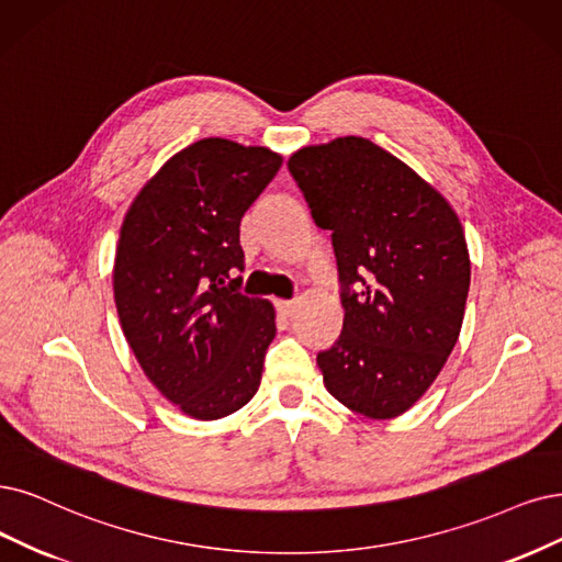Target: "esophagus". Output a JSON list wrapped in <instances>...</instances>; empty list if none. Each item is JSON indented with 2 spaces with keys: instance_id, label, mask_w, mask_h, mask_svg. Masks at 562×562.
<instances>
[{
  "instance_id": "obj_1",
  "label": "esophagus",
  "mask_w": 562,
  "mask_h": 562,
  "mask_svg": "<svg viewBox=\"0 0 562 562\" xmlns=\"http://www.w3.org/2000/svg\"><path fill=\"white\" fill-rule=\"evenodd\" d=\"M276 310L282 317H292L294 315V303L292 301H276Z\"/></svg>"
}]
</instances>
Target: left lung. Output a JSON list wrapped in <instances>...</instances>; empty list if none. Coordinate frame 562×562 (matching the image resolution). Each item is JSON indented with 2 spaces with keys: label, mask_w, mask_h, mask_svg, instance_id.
Here are the masks:
<instances>
[{
  "label": "left lung",
  "mask_w": 562,
  "mask_h": 562,
  "mask_svg": "<svg viewBox=\"0 0 562 562\" xmlns=\"http://www.w3.org/2000/svg\"><path fill=\"white\" fill-rule=\"evenodd\" d=\"M334 243L342 330L317 366L330 396L368 419L417 403L459 340L470 255L440 192L368 138L310 145L286 161Z\"/></svg>",
  "instance_id": "8db88e82"
}]
</instances>
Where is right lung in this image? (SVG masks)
Here are the masks:
<instances>
[{
  "label": "right lung",
  "instance_id": "add662e5",
  "mask_svg": "<svg viewBox=\"0 0 562 562\" xmlns=\"http://www.w3.org/2000/svg\"><path fill=\"white\" fill-rule=\"evenodd\" d=\"M282 157L203 138L130 205L113 266L117 317L148 380L187 417L222 419L255 396L276 310L238 292L240 220Z\"/></svg>",
  "mask_w": 562,
  "mask_h": 562
}]
</instances>
